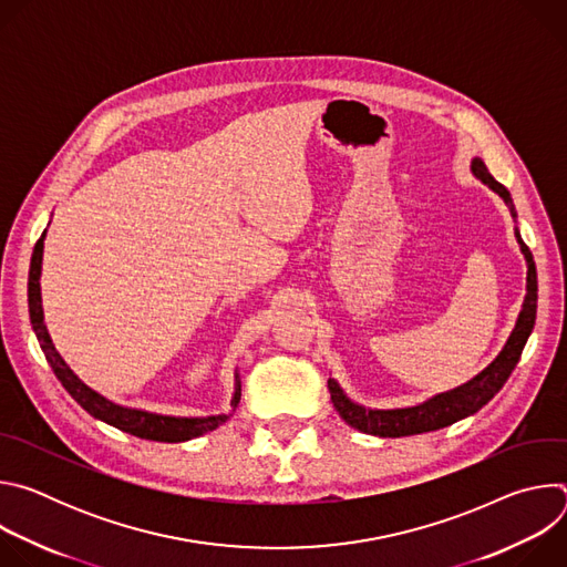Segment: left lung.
I'll use <instances>...</instances> for the list:
<instances>
[{"instance_id": "1", "label": "left lung", "mask_w": 567, "mask_h": 567, "mask_svg": "<svg viewBox=\"0 0 567 567\" xmlns=\"http://www.w3.org/2000/svg\"><path fill=\"white\" fill-rule=\"evenodd\" d=\"M471 171L482 184H487L492 190H496L503 197L512 217H516V208H514L509 190L492 177L487 166H484V161L473 158ZM516 239H518L520 251L527 260V293H525V302H523V309L518 313V320H516V328H514L512 337L507 339L503 352L496 357V361L489 368H484L468 383H464V385H460L451 392H442V394L420 403V406L394 409V411L363 409V406H359V403H354L346 396V392L339 388V383L334 379H328V388H330V394H332L334 409L339 411V415L352 429H357L361 433L379 435V437H406V435H420V433L437 431V429L451 426L453 422L477 413L484 406V403H487L505 385V381L509 379L512 370L516 368V363L523 354V348H525V343H527V339L534 330L536 300H538L536 265H534L532 251L523 241L518 228H516Z\"/></svg>"}]
</instances>
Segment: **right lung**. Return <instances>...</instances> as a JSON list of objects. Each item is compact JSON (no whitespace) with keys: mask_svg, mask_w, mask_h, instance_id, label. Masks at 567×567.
<instances>
[{"mask_svg":"<svg viewBox=\"0 0 567 567\" xmlns=\"http://www.w3.org/2000/svg\"><path fill=\"white\" fill-rule=\"evenodd\" d=\"M44 235L35 241L33 249V258H31V271H29V316H31V326L33 332L40 341V348L53 370V374L58 377V381L64 385V390L83 406L92 417L125 431L134 437L141 440H152V442H186L193 437H199L208 431H215L217 426H221L230 415H213V417H168V415H154V413H145V411H136V409H123L118 403L105 399L103 394H99L96 390H92L90 385H85L80 381L73 370L62 361V357L58 354V350L51 343V337L47 332L44 326V313H42V296H40V271H42V251H44ZM241 396V388H239V379L235 374V394L230 406L233 411L237 409Z\"/></svg>","mask_w":567,"mask_h":567,"instance_id":"add662e5","label":"right lung"}]
</instances>
